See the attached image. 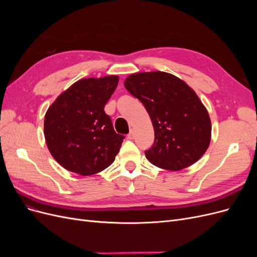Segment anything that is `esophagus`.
Returning a JSON list of instances; mask_svg holds the SVG:
<instances>
[{"mask_svg": "<svg viewBox=\"0 0 257 257\" xmlns=\"http://www.w3.org/2000/svg\"><path fill=\"white\" fill-rule=\"evenodd\" d=\"M134 137H135V133H134V131H133V130H131L130 134L127 135V138H128V139H134Z\"/></svg>", "mask_w": 257, "mask_h": 257, "instance_id": "obj_1", "label": "esophagus"}]
</instances>
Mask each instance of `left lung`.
<instances>
[{"mask_svg": "<svg viewBox=\"0 0 257 257\" xmlns=\"http://www.w3.org/2000/svg\"><path fill=\"white\" fill-rule=\"evenodd\" d=\"M124 87L151 118L154 143L145 153L153 165L177 172L203 157L211 141V121L192 88L165 72L132 74Z\"/></svg>", "mask_w": 257, "mask_h": 257, "instance_id": "8db88e82", "label": "left lung"}]
</instances>
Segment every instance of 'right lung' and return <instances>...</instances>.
<instances>
[{
    "instance_id": "obj_1",
    "label": "right lung",
    "mask_w": 257,
    "mask_h": 257,
    "mask_svg": "<svg viewBox=\"0 0 257 257\" xmlns=\"http://www.w3.org/2000/svg\"><path fill=\"white\" fill-rule=\"evenodd\" d=\"M118 82V76L78 80L46 112V144L53 159L69 172L90 176L113 163L124 136L115 133L104 107Z\"/></svg>"
}]
</instances>
